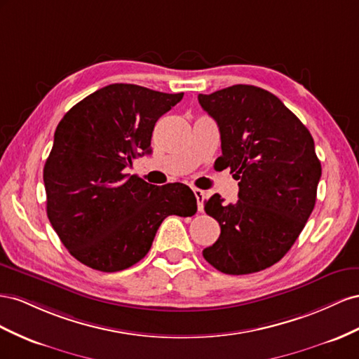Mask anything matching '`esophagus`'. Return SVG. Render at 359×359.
Masks as SVG:
<instances>
[{
    "mask_svg": "<svg viewBox=\"0 0 359 359\" xmlns=\"http://www.w3.org/2000/svg\"><path fill=\"white\" fill-rule=\"evenodd\" d=\"M192 191H194V196H196V198H197V208L201 212L203 210V201H204V191H201L198 188H194Z\"/></svg>",
    "mask_w": 359,
    "mask_h": 359,
    "instance_id": "34e87169",
    "label": "esophagus"
}]
</instances>
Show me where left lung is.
<instances>
[{"mask_svg": "<svg viewBox=\"0 0 359 359\" xmlns=\"http://www.w3.org/2000/svg\"><path fill=\"white\" fill-rule=\"evenodd\" d=\"M217 121L222 155L218 170L230 168L239 200L224 204L219 194L204 210L221 234L203 257L229 275H247L280 262L314 209L322 176L314 141L301 120L275 95L238 84L198 95Z\"/></svg>", "mask_w": 359, "mask_h": 359, "instance_id": "obj_1", "label": "left lung"}]
</instances>
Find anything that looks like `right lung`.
I'll use <instances>...</instances> for the list:
<instances>
[{
  "label": "right lung",
  "mask_w": 359,
  "mask_h": 359,
  "mask_svg": "<svg viewBox=\"0 0 359 359\" xmlns=\"http://www.w3.org/2000/svg\"><path fill=\"white\" fill-rule=\"evenodd\" d=\"M182 97L111 84L78 102L58 123L43 168L46 213L67 251L88 268H130L149 252L168 215L197 212L187 185L155 187L125 174L135 158L151 151L158 118Z\"/></svg>",
  "instance_id": "1"
}]
</instances>
